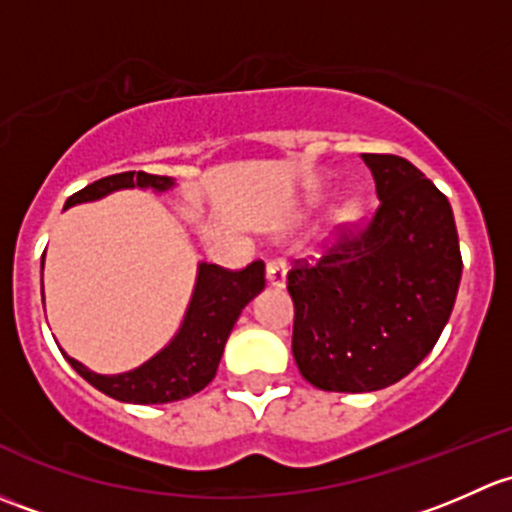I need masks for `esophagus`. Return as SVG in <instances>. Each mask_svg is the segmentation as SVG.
I'll use <instances>...</instances> for the list:
<instances>
[{
	"instance_id": "esophagus-1",
	"label": "esophagus",
	"mask_w": 512,
	"mask_h": 512,
	"mask_svg": "<svg viewBox=\"0 0 512 512\" xmlns=\"http://www.w3.org/2000/svg\"><path fill=\"white\" fill-rule=\"evenodd\" d=\"M266 281L268 286H276V288L286 286V263H283L281 258H271V261H266Z\"/></svg>"
}]
</instances>
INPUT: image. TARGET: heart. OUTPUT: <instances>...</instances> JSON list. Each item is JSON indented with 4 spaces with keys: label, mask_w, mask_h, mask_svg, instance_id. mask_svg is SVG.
<instances>
[{
    "label": "heart",
    "mask_w": 512,
    "mask_h": 512,
    "mask_svg": "<svg viewBox=\"0 0 512 512\" xmlns=\"http://www.w3.org/2000/svg\"><path fill=\"white\" fill-rule=\"evenodd\" d=\"M352 214H355V204H350V207L345 209V217H352Z\"/></svg>",
    "instance_id": "1"
}]
</instances>
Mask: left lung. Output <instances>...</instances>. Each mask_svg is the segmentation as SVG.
<instances>
[{"label":"left lung","mask_w":512,"mask_h":512,"mask_svg":"<svg viewBox=\"0 0 512 512\" xmlns=\"http://www.w3.org/2000/svg\"><path fill=\"white\" fill-rule=\"evenodd\" d=\"M362 160L377 187L374 214L288 271L295 365L325 392H374L407 377L434 350L461 283L446 194L404 157Z\"/></svg>","instance_id":"1"}]
</instances>
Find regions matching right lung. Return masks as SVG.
Listing matches in <instances>:
<instances>
[{
	"instance_id": "1",
	"label": "right lung",
	"mask_w": 512,
	"mask_h": 512,
	"mask_svg": "<svg viewBox=\"0 0 512 512\" xmlns=\"http://www.w3.org/2000/svg\"><path fill=\"white\" fill-rule=\"evenodd\" d=\"M170 177L147 175V172H120L98 179L88 187L78 189L66 199V207L105 197L115 189L150 187L165 192L172 187ZM266 286L263 261L249 263L241 271H229L217 263L199 266L197 286L189 303L179 333L160 355L125 374H96L66 355L68 365L81 374L86 382L118 402L130 404H167L187 399L207 387L217 374L221 352L229 340L236 318L244 305Z\"/></svg>"
}]
</instances>
